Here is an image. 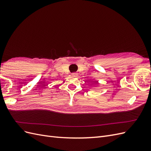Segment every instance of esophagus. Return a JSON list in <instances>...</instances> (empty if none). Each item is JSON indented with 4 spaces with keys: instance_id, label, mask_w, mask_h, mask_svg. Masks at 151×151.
Segmentation results:
<instances>
[{
    "instance_id": "1",
    "label": "esophagus",
    "mask_w": 151,
    "mask_h": 151,
    "mask_svg": "<svg viewBox=\"0 0 151 151\" xmlns=\"http://www.w3.org/2000/svg\"><path fill=\"white\" fill-rule=\"evenodd\" d=\"M72 76H77V73H76V72H74V73H72Z\"/></svg>"
}]
</instances>
